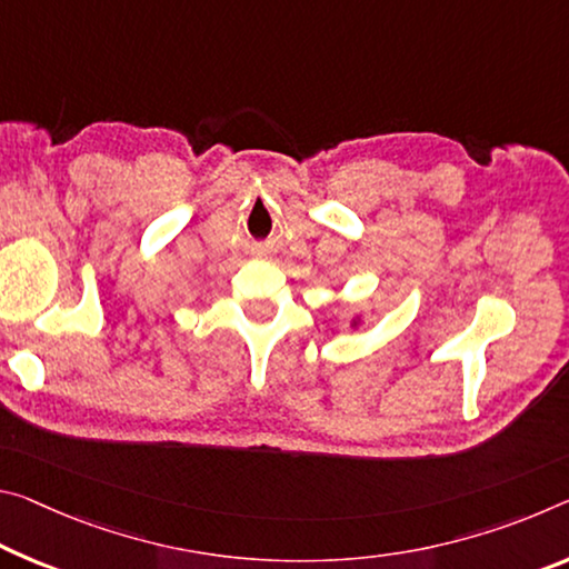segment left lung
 <instances>
[{
	"label": "left lung",
	"mask_w": 569,
	"mask_h": 569,
	"mask_svg": "<svg viewBox=\"0 0 569 569\" xmlns=\"http://www.w3.org/2000/svg\"><path fill=\"white\" fill-rule=\"evenodd\" d=\"M349 327H351V329H359V327H362V313H357V317L349 321Z\"/></svg>",
	"instance_id": "8db88e82"
}]
</instances>
